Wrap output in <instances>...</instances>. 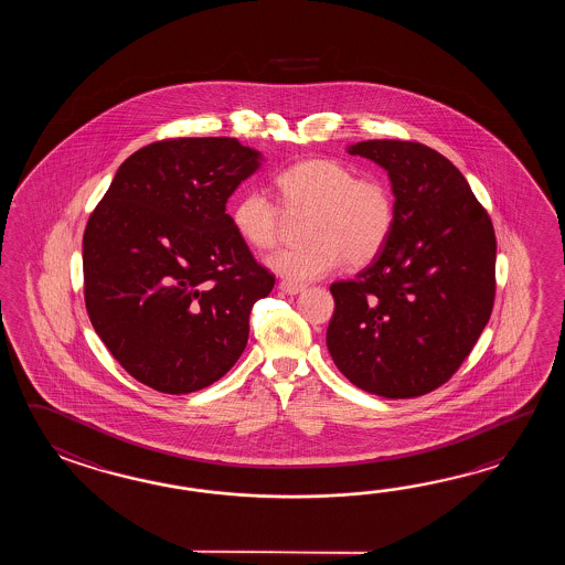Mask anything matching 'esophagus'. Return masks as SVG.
I'll return each instance as SVG.
<instances>
[{
  "label": "esophagus",
  "instance_id": "1",
  "mask_svg": "<svg viewBox=\"0 0 565 565\" xmlns=\"http://www.w3.org/2000/svg\"><path fill=\"white\" fill-rule=\"evenodd\" d=\"M278 288L282 290V292H287V295H299L305 290V285H297V282H288V280H282Z\"/></svg>",
  "mask_w": 565,
  "mask_h": 565
}]
</instances>
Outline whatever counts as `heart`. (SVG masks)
<instances>
[{
  "mask_svg": "<svg viewBox=\"0 0 565 565\" xmlns=\"http://www.w3.org/2000/svg\"><path fill=\"white\" fill-rule=\"evenodd\" d=\"M280 204L263 190L242 193L232 226L256 250L275 248L288 216H307L299 246L282 248L268 266L290 282H309L341 265L365 266L377 258L396 224V198L380 175H358L341 159L312 157L277 175Z\"/></svg>",
  "mask_w": 565,
  "mask_h": 565,
  "instance_id": "b5f03b06",
  "label": "heart"
}]
</instances>
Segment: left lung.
Instances as JSON below:
<instances>
[{
  "mask_svg": "<svg viewBox=\"0 0 565 565\" xmlns=\"http://www.w3.org/2000/svg\"><path fill=\"white\" fill-rule=\"evenodd\" d=\"M387 171L396 224L353 280L331 285L327 348L349 382L390 399L446 384L494 302L497 241L487 210L445 156L416 141L349 145Z\"/></svg>",
  "mask_w": 565,
  "mask_h": 565,
  "instance_id": "obj_1",
  "label": "left lung"
}]
</instances>
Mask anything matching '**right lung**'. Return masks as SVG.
<instances>
[{
  "mask_svg": "<svg viewBox=\"0 0 565 565\" xmlns=\"http://www.w3.org/2000/svg\"><path fill=\"white\" fill-rule=\"evenodd\" d=\"M230 137H180L122 161L86 222L85 302L96 335L137 382L190 394L217 382L275 287L226 214L260 166Z\"/></svg>",
  "mask_w": 565,
  "mask_h": 565,
  "instance_id": "1",
  "label": "right lung"
}]
</instances>
